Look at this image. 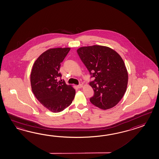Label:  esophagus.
I'll return each mask as SVG.
<instances>
[{
    "label": "esophagus",
    "instance_id": "34e87169",
    "mask_svg": "<svg viewBox=\"0 0 159 159\" xmlns=\"http://www.w3.org/2000/svg\"><path fill=\"white\" fill-rule=\"evenodd\" d=\"M77 87L78 88H81L83 87V85L82 84H80V85H77Z\"/></svg>",
    "mask_w": 159,
    "mask_h": 159
}]
</instances>
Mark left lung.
Listing matches in <instances>:
<instances>
[{
	"mask_svg": "<svg viewBox=\"0 0 159 159\" xmlns=\"http://www.w3.org/2000/svg\"><path fill=\"white\" fill-rule=\"evenodd\" d=\"M78 54L94 81L89 85L94 90L90 98L97 107L107 110L122 99L127 88L128 74L124 62L117 52L100 45L81 47Z\"/></svg>",
	"mask_w": 159,
	"mask_h": 159,
	"instance_id": "left-lung-1",
	"label": "left lung"
}]
</instances>
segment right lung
I'll return each instance as SVG.
<instances>
[{
  "instance_id": "add662e5",
  "label": "right lung",
  "mask_w": 159,
  "mask_h": 159,
  "mask_svg": "<svg viewBox=\"0 0 159 159\" xmlns=\"http://www.w3.org/2000/svg\"><path fill=\"white\" fill-rule=\"evenodd\" d=\"M70 48H50L43 52L34 63L30 75L31 89L37 100L54 113L60 112L72 102L75 90L71 85L58 81L61 63Z\"/></svg>"
}]
</instances>
